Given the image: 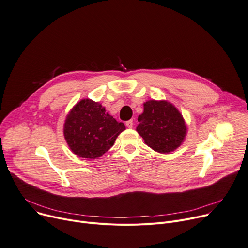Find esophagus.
Masks as SVG:
<instances>
[{"mask_svg":"<svg viewBox=\"0 0 248 248\" xmlns=\"http://www.w3.org/2000/svg\"><path fill=\"white\" fill-rule=\"evenodd\" d=\"M125 125H126L128 128H131V127L133 126V122H132V120L127 121V122L125 123Z\"/></svg>","mask_w":248,"mask_h":248,"instance_id":"esophagus-1","label":"esophagus"}]
</instances>
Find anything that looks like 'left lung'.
<instances>
[{"instance_id": "obj_1", "label": "left lung", "mask_w": 248, "mask_h": 248, "mask_svg": "<svg viewBox=\"0 0 248 248\" xmlns=\"http://www.w3.org/2000/svg\"><path fill=\"white\" fill-rule=\"evenodd\" d=\"M139 116L138 132L153 150L169 153L183 142L187 127L180 111L166 101H148Z\"/></svg>"}]
</instances>
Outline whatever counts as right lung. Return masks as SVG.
<instances>
[{
  "label": "right lung",
  "mask_w": 248,
  "mask_h": 248,
  "mask_svg": "<svg viewBox=\"0 0 248 248\" xmlns=\"http://www.w3.org/2000/svg\"><path fill=\"white\" fill-rule=\"evenodd\" d=\"M125 129L106 108L92 100L80 101L67 116L64 137L71 150L82 158L95 159L106 153Z\"/></svg>",
  "instance_id": "obj_1"
}]
</instances>
